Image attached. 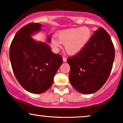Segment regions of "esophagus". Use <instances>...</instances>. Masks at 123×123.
Here are the masks:
<instances>
[{
    "label": "esophagus",
    "mask_w": 123,
    "mask_h": 123,
    "mask_svg": "<svg viewBox=\"0 0 123 123\" xmlns=\"http://www.w3.org/2000/svg\"><path fill=\"white\" fill-rule=\"evenodd\" d=\"M63 61L64 62H67V58H66L65 57H63Z\"/></svg>",
    "instance_id": "obj_1"
}]
</instances>
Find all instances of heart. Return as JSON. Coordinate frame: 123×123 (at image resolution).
Instances as JSON below:
<instances>
[{
    "label": "heart",
    "instance_id": "b5f03b06",
    "mask_svg": "<svg viewBox=\"0 0 123 123\" xmlns=\"http://www.w3.org/2000/svg\"><path fill=\"white\" fill-rule=\"evenodd\" d=\"M91 31L88 27L69 28L58 32L56 39H51V45L55 49L59 48L61 43L64 44V49L69 55L80 52L90 40Z\"/></svg>",
    "mask_w": 123,
    "mask_h": 123
}]
</instances>
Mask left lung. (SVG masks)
I'll return each mask as SVG.
<instances>
[{
  "label": "left lung",
  "instance_id": "1",
  "mask_svg": "<svg viewBox=\"0 0 123 123\" xmlns=\"http://www.w3.org/2000/svg\"><path fill=\"white\" fill-rule=\"evenodd\" d=\"M114 57L110 36L104 28H99L80 52L67 59L71 84L82 94L97 92L109 77Z\"/></svg>",
  "mask_w": 123,
  "mask_h": 123
}]
</instances>
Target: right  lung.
Returning <instances> with one entry per match:
<instances>
[{"instance_id":"1","label":"right lung","mask_w":123,"mask_h":123,"mask_svg":"<svg viewBox=\"0 0 123 123\" xmlns=\"http://www.w3.org/2000/svg\"><path fill=\"white\" fill-rule=\"evenodd\" d=\"M42 25L30 23L18 31L12 41L9 58L13 72L24 88L41 94L52 85L54 77L62 64V58L52 52L49 46L35 41L31 36L41 30ZM51 37H48L51 42Z\"/></svg>"}]
</instances>
